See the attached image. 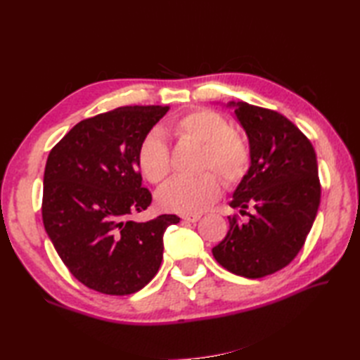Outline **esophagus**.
<instances>
[{
  "mask_svg": "<svg viewBox=\"0 0 360 360\" xmlns=\"http://www.w3.org/2000/svg\"><path fill=\"white\" fill-rule=\"evenodd\" d=\"M200 218H201V215H198V213L196 215H182V219L187 221V223H196Z\"/></svg>",
  "mask_w": 360,
  "mask_h": 360,
  "instance_id": "esophagus-1",
  "label": "esophagus"
}]
</instances>
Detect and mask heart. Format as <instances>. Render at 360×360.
I'll return each mask as SVG.
<instances>
[{
    "instance_id": "heart-1",
    "label": "heart",
    "mask_w": 360,
    "mask_h": 360,
    "mask_svg": "<svg viewBox=\"0 0 360 360\" xmlns=\"http://www.w3.org/2000/svg\"><path fill=\"white\" fill-rule=\"evenodd\" d=\"M168 129L182 141L201 145L200 168L215 170L227 186L238 184L250 167L248 141L232 129L229 120L212 110H193L174 119ZM137 167L151 184L162 182L170 173V151L164 137L151 131L137 148ZM221 192L218 176L207 170L193 178L176 176L159 190L156 201L167 212L196 215L207 209Z\"/></svg>"
}]
</instances>
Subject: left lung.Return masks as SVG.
Returning <instances> with one entry per match:
<instances>
[{
	"instance_id": "obj_1",
	"label": "left lung",
	"mask_w": 360,
	"mask_h": 360,
	"mask_svg": "<svg viewBox=\"0 0 360 360\" xmlns=\"http://www.w3.org/2000/svg\"><path fill=\"white\" fill-rule=\"evenodd\" d=\"M250 148L248 174L233 192L231 207L248 212L240 223L229 217V232L212 249L235 275L262 278L288 266L303 248L320 204L316 151L283 114L246 102H229Z\"/></svg>"
}]
</instances>
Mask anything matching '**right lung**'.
<instances>
[{
	"label": "right lung",
	"mask_w": 360,
	"mask_h": 360,
	"mask_svg": "<svg viewBox=\"0 0 360 360\" xmlns=\"http://www.w3.org/2000/svg\"><path fill=\"white\" fill-rule=\"evenodd\" d=\"M168 106H120L79 122L49 153L43 178L46 233L86 288L128 295L159 271L164 232L176 215L129 219L151 204L137 148Z\"/></svg>",
	"instance_id": "obj_1"
}]
</instances>
